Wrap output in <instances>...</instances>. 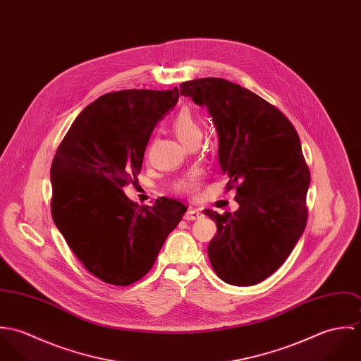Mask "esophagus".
Instances as JSON below:
<instances>
[{
  "mask_svg": "<svg viewBox=\"0 0 361 361\" xmlns=\"http://www.w3.org/2000/svg\"><path fill=\"white\" fill-rule=\"evenodd\" d=\"M202 216V212L199 211V209H195V208H189L186 212H185V215H183V218L186 219V221H195V219H197V218H200Z\"/></svg>",
  "mask_w": 361,
  "mask_h": 361,
  "instance_id": "34e87169",
  "label": "esophagus"
}]
</instances>
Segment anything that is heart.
<instances>
[{"label": "heart", "instance_id": "b5f03b06", "mask_svg": "<svg viewBox=\"0 0 361 361\" xmlns=\"http://www.w3.org/2000/svg\"><path fill=\"white\" fill-rule=\"evenodd\" d=\"M172 129H173L175 135L178 136V139L186 147H189L190 145H195V143H200V140L203 137V128H202L199 119L188 108L180 109L175 115V118L172 121ZM195 186H196L195 179H183L180 182H178L176 189L180 192H190L195 189Z\"/></svg>", "mask_w": 361, "mask_h": 361}]
</instances>
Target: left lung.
Wrapping results in <instances>:
<instances>
[{
  "mask_svg": "<svg viewBox=\"0 0 361 361\" xmlns=\"http://www.w3.org/2000/svg\"><path fill=\"white\" fill-rule=\"evenodd\" d=\"M182 96L206 106L218 135V162L239 209L218 214L207 253L216 275L252 286L292 253L307 222L310 172L290 121L253 92L221 78L180 83Z\"/></svg>",
  "mask_w": 361,
  "mask_h": 361,
  "instance_id": "obj_1",
  "label": "left lung"
}]
</instances>
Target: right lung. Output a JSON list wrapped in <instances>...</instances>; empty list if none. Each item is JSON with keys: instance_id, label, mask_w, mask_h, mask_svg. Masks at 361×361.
Returning a JSON list of instances; mask_svg holds the SVG:
<instances>
[{"instance_id": "1", "label": "right lung", "mask_w": 361, "mask_h": 361, "mask_svg": "<svg viewBox=\"0 0 361 361\" xmlns=\"http://www.w3.org/2000/svg\"><path fill=\"white\" fill-rule=\"evenodd\" d=\"M178 99V87L106 93L78 115L52 159V219L86 269L106 283L143 278L186 212L179 200L140 207L122 192L136 182L155 125Z\"/></svg>"}]
</instances>
